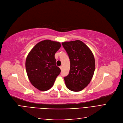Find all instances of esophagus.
<instances>
[{
	"label": "esophagus",
	"instance_id": "esophagus-1",
	"mask_svg": "<svg viewBox=\"0 0 123 123\" xmlns=\"http://www.w3.org/2000/svg\"><path fill=\"white\" fill-rule=\"evenodd\" d=\"M62 67H62V66H60V69H61V70H62Z\"/></svg>",
	"mask_w": 123,
	"mask_h": 123
}]
</instances>
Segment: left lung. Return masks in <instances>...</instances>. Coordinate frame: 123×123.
Instances as JSON below:
<instances>
[{"label":"left lung","instance_id":"8db88e82","mask_svg":"<svg viewBox=\"0 0 123 123\" xmlns=\"http://www.w3.org/2000/svg\"><path fill=\"white\" fill-rule=\"evenodd\" d=\"M69 56V73L64 79L67 88L74 92L85 88L91 80L95 69L93 54L87 45L79 40L62 43Z\"/></svg>","mask_w":123,"mask_h":123}]
</instances>
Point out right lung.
<instances>
[{
	"mask_svg": "<svg viewBox=\"0 0 123 123\" xmlns=\"http://www.w3.org/2000/svg\"><path fill=\"white\" fill-rule=\"evenodd\" d=\"M61 46L59 42L44 40L29 53L25 66L27 75L35 88L45 91L52 88L61 70L56 66L55 54Z\"/></svg>",
	"mask_w": 123,
	"mask_h": 123,
	"instance_id": "right-lung-1",
	"label": "right lung"
}]
</instances>
